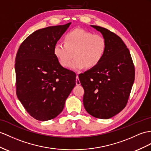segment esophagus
I'll return each mask as SVG.
<instances>
[{
    "mask_svg": "<svg viewBox=\"0 0 151 151\" xmlns=\"http://www.w3.org/2000/svg\"><path fill=\"white\" fill-rule=\"evenodd\" d=\"M80 84H81V83H80V81L79 79V76H78V75H77L76 76V85L79 86V85H80Z\"/></svg>",
    "mask_w": 151,
    "mask_h": 151,
    "instance_id": "obj_1",
    "label": "esophagus"
}]
</instances>
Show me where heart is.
<instances>
[{"instance_id":"1","label":"heart","mask_w":151,"mask_h":151,"mask_svg":"<svg viewBox=\"0 0 151 151\" xmlns=\"http://www.w3.org/2000/svg\"><path fill=\"white\" fill-rule=\"evenodd\" d=\"M64 42H58L54 47V53L59 63L75 70L85 67L92 68L102 61L106 51V41L101 35L83 29H76L64 36Z\"/></svg>"}]
</instances>
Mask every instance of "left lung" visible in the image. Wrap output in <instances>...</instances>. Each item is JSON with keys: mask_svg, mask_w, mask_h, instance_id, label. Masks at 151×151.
<instances>
[{"mask_svg": "<svg viewBox=\"0 0 151 151\" xmlns=\"http://www.w3.org/2000/svg\"><path fill=\"white\" fill-rule=\"evenodd\" d=\"M106 41V51L96 67L79 75L84 90L83 104L95 118L108 119L126 107L134 81L135 70L129 50L118 35L97 25Z\"/></svg>", "mask_w": 151, "mask_h": 151, "instance_id": "1", "label": "left lung"}]
</instances>
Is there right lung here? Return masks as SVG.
<instances>
[{"mask_svg": "<svg viewBox=\"0 0 151 151\" xmlns=\"http://www.w3.org/2000/svg\"><path fill=\"white\" fill-rule=\"evenodd\" d=\"M71 22L40 29L21 43L15 59L16 93L25 109L40 121L54 119L76 84L75 73L63 68L54 47Z\"/></svg>", "mask_w": 151, "mask_h": 151, "instance_id": "obj_1", "label": "right lung"}]
</instances>
